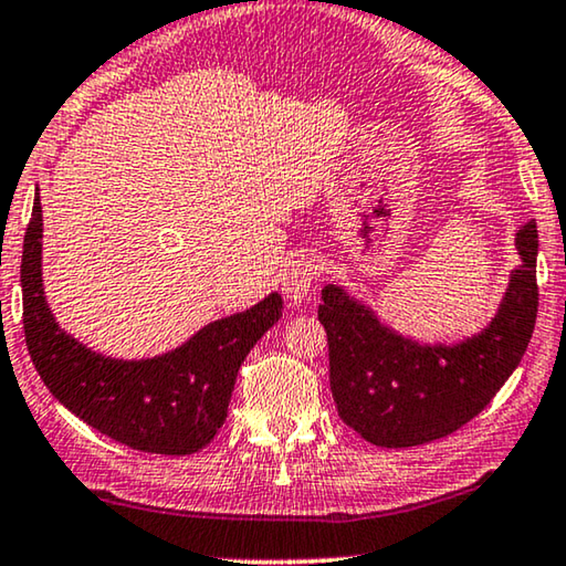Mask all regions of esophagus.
Wrapping results in <instances>:
<instances>
[{
  "instance_id": "obj_1",
  "label": "esophagus",
  "mask_w": 566,
  "mask_h": 566,
  "mask_svg": "<svg viewBox=\"0 0 566 566\" xmlns=\"http://www.w3.org/2000/svg\"><path fill=\"white\" fill-rule=\"evenodd\" d=\"M319 274V264L317 259L312 256H297L292 259L290 264L284 266V272L280 274V284H282V294L292 305H300L312 294V286H315V280Z\"/></svg>"
}]
</instances>
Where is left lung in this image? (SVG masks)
<instances>
[{
  "mask_svg": "<svg viewBox=\"0 0 566 566\" xmlns=\"http://www.w3.org/2000/svg\"><path fill=\"white\" fill-rule=\"evenodd\" d=\"M521 256L483 331L419 343L381 323L374 307L327 284L317 310L331 348L337 415L376 447H417L468 424L518 368L536 325V221L516 231Z\"/></svg>",
  "mask_w": 566,
  "mask_h": 566,
  "instance_id": "8db88e82",
  "label": "left lung"
}]
</instances>
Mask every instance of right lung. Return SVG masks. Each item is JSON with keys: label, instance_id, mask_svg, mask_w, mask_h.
<instances>
[{"label": "right lung", "instance_id": "right-lung-1", "mask_svg": "<svg viewBox=\"0 0 566 566\" xmlns=\"http://www.w3.org/2000/svg\"><path fill=\"white\" fill-rule=\"evenodd\" d=\"M20 282L24 340L50 394L101 434L155 454H192L213 440L229 415L243 358L282 317V294L272 292L163 356H101L55 323L45 300L40 198L24 233Z\"/></svg>", "mask_w": 566, "mask_h": 566}]
</instances>
